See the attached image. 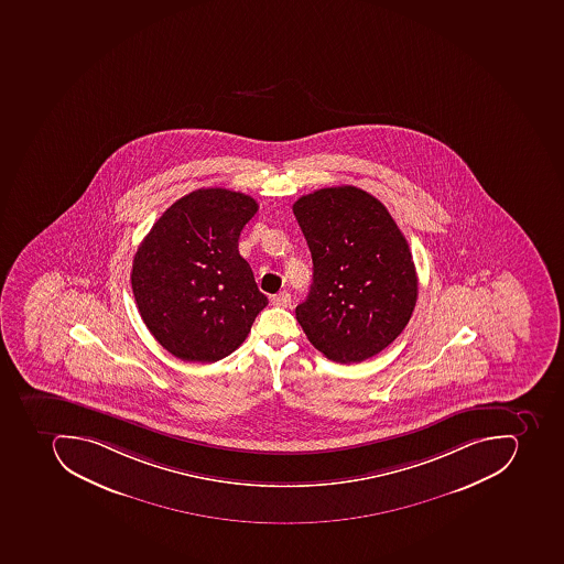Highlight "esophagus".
Wrapping results in <instances>:
<instances>
[{
    "mask_svg": "<svg viewBox=\"0 0 564 564\" xmlns=\"http://www.w3.org/2000/svg\"><path fill=\"white\" fill-rule=\"evenodd\" d=\"M271 302L278 305V307H289V305L292 304V296H290L289 292H281L272 296Z\"/></svg>",
    "mask_w": 564,
    "mask_h": 564,
    "instance_id": "34e87169",
    "label": "esophagus"
}]
</instances>
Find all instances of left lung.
Here are the masks:
<instances>
[{"instance_id": "left-lung-1", "label": "left lung", "mask_w": 564, "mask_h": 564, "mask_svg": "<svg viewBox=\"0 0 564 564\" xmlns=\"http://www.w3.org/2000/svg\"><path fill=\"white\" fill-rule=\"evenodd\" d=\"M293 215L313 257L296 322L328 360L358 364L388 348L417 301L406 239L381 200L344 185L302 195Z\"/></svg>"}]
</instances>
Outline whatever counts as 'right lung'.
<instances>
[{"instance_id":"1","label":"right lung","mask_w":564,"mask_h":564,"mask_svg":"<svg viewBox=\"0 0 564 564\" xmlns=\"http://www.w3.org/2000/svg\"><path fill=\"white\" fill-rule=\"evenodd\" d=\"M257 212L250 195L199 188L165 209L135 251V305L150 334L180 360L229 356L269 304L238 250Z\"/></svg>"}]
</instances>
